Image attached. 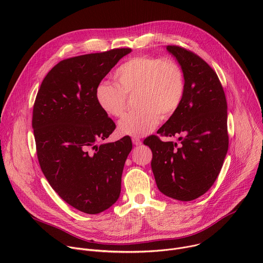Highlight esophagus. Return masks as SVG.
<instances>
[{
    "label": "esophagus",
    "instance_id": "34e87169",
    "mask_svg": "<svg viewBox=\"0 0 263 263\" xmlns=\"http://www.w3.org/2000/svg\"><path fill=\"white\" fill-rule=\"evenodd\" d=\"M132 141H133V143H134L135 145H140V144H141V140H140L139 138H137V137L132 138Z\"/></svg>",
    "mask_w": 263,
    "mask_h": 263
}]
</instances>
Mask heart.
Instances as JSON below:
<instances>
[{
  "instance_id": "obj_1",
  "label": "heart",
  "mask_w": 263,
  "mask_h": 263,
  "mask_svg": "<svg viewBox=\"0 0 263 263\" xmlns=\"http://www.w3.org/2000/svg\"><path fill=\"white\" fill-rule=\"evenodd\" d=\"M114 78L117 84L102 82L97 86L96 101L105 115L119 118L126 109L127 96L136 93L135 103L139 108L119 122L120 131L132 137L152 132L161 116L172 117L185 93L182 68L170 58L133 57L116 69Z\"/></svg>"
}]
</instances>
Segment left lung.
I'll use <instances>...</instances> for the list:
<instances>
[{
	"instance_id": "8db88e82",
	"label": "left lung",
	"mask_w": 263,
	"mask_h": 263,
	"mask_svg": "<svg viewBox=\"0 0 263 263\" xmlns=\"http://www.w3.org/2000/svg\"><path fill=\"white\" fill-rule=\"evenodd\" d=\"M181 65L185 93L181 106L157 131L179 136L180 144L157 135L143 143L152 149L151 162L158 190L179 201L204 195L216 180L228 152L227 101L212 67L200 56L179 46H166Z\"/></svg>"
}]
</instances>
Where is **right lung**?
I'll return each mask as SVG.
<instances>
[{
  "mask_svg": "<svg viewBox=\"0 0 263 263\" xmlns=\"http://www.w3.org/2000/svg\"><path fill=\"white\" fill-rule=\"evenodd\" d=\"M131 49H112L64 59L45 77L32 117L36 153L52 189L67 204L97 214L121 194L132 141L125 136L102 143L116 124L101 110L96 88Z\"/></svg>",
  "mask_w": 263,
  "mask_h": 263,
  "instance_id": "add662e5",
  "label": "right lung"
}]
</instances>
